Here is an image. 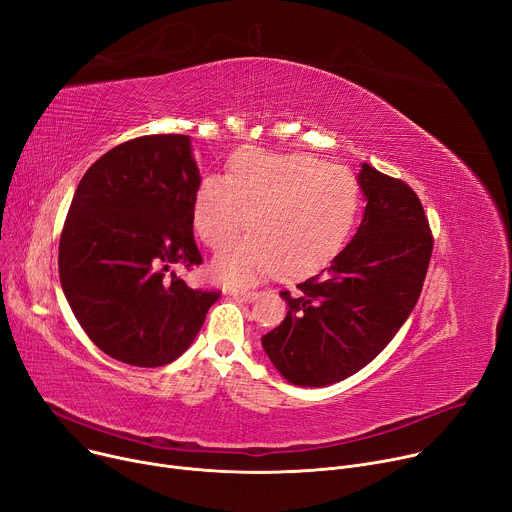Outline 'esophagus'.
Segmentation results:
<instances>
[{
	"label": "esophagus",
	"mask_w": 512,
	"mask_h": 512,
	"mask_svg": "<svg viewBox=\"0 0 512 512\" xmlns=\"http://www.w3.org/2000/svg\"><path fill=\"white\" fill-rule=\"evenodd\" d=\"M230 296L237 298V300H243V302H251V300L257 298V292L255 290H232Z\"/></svg>",
	"instance_id": "esophagus-1"
}]
</instances>
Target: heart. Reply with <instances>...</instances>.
Masks as SVG:
<instances>
[{
  "label": "heart",
  "mask_w": 512,
  "mask_h": 512,
  "mask_svg": "<svg viewBox=\"0 0 512 512\" xmlns=\"http://www.w3.org/2000/svg\"><path fill=\"white\" fill-rule=\"evenodd\" d=\"M357 177L314 155H271L241 149L228 173L208 175L194 194V226L214 251L247 226L253 235L220 255L212 275L224 286H247L277 269L294 277L333 259L357 220Z\"/></svg>",
  "instance_id": "1"
}]
</instances>
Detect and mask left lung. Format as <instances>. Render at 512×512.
Returning a JSON list of instances; mask_svg holds the SVG:
<instances>
[{
    "label": "left lung",
    "mask_w": 512,
    "mask_h": 512,
    "mask_svg": "<svg viewBox=\"0 0 512 512\" xmlns=\"http://www.w3.org/2000/svg\"><path fill=\"white\" fill-rule=\"evenodd\" d=\"M363 220L351 243L288 290V314L261 337L273 367L294 386L337 384L376 359L421 296L433 253L423 204L408 183L363 163Z\"/></svg>",
    "instance_id": "1"
}]
</instances>
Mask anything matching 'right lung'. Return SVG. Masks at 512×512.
I'll return each instance as SVG.
<instances>
[{
	"label": "right lung",
	"instance_id": "obj_1",
	"mask_svg": "<svg viewBox=\"0 0 512 512\" xmlns=\"http://www.w3.org/2000/svg\"><path fill=\"white\" fill-rule=\"evenodd\" d=\"M200 181L190 136L149 134L102 155L77 185L59 243L61 286L87 337L122 363H171L220 298L173 271L202 263L192 216Z\"/></svg>",
	"mask_w": 512,
	"mask_h": 512
}]
</instances>
